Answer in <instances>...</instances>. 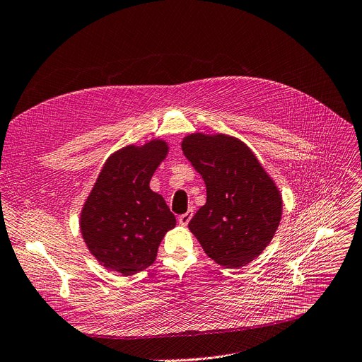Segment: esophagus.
<instances>
[{"label": "esophagus", "instance_id": "34e87169", "mask_svg": "<svg viewBox=\"0 0 362 362\" xmlns=\"http://www.w3.org/2000/svg\"><path fill=\"white\" fill-rule=\"evenodd\" d=\"M192 216H193V211H192V209H190V211H187V212H186V214H183V215H180V216H179V219H177V221H179V223H180V225H183V226H186V225H187V223H189V221H190V219H192Z\"/></svg>", "mask_w": 362, "mask_h": 362}]
</instances>
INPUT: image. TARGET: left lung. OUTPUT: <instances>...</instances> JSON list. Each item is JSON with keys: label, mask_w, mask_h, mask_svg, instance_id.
<instances>
[{"label": "left lung", "mask_w": 362, "mask_h": 362, "mask_svg": "<svg viewBox=\"0 0 362 362\" xmlns=\"http://www.w3.org/2000/svg\"><path fill=\"white\" fill-rule=\"evenodd\" d=\"M182 150L206 185V204L189 229L219 266L238 269L273 240L281 219V196L254 153L238 139L194 133Z\"/></svg>", "instance_id": "left-lung-1"}]
</instances>
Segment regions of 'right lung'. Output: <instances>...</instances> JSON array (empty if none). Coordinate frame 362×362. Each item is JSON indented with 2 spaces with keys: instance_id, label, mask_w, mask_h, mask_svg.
<instances>
[{
  "instance_id": "add662e5",
  "label": "right lung",
  "mask_w": 362,
  "mask_h": 362,
  "mask_svg": "<svg viewBox=\"0 0 362 362\" xmlns=\"http://www.w3.org/2000/svg\"><path fill=\"white\" fill-rule=\"evenodd\" d=\"M153 140L127 146L105 163L81 214V233L90 254L110 270L131 276L151 266L176 218L150 180L168 154Z\"/></svg>"
}]
</instances>
